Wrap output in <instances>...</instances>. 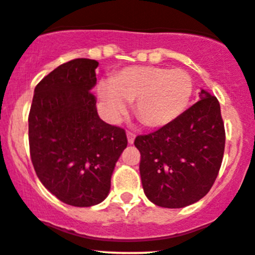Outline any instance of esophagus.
<instances>
[{
  "mask_svg": "<svg viewBox=\"0 0 255 255\" xmlns=\"http://www.w3.org/2000/svg\"><path fill=\"white\" fill-rule=\"evenodd\" d=\"M127 136H128V142L130 143V145H132L133 141H135V133L131 132V131H128Z\"/></svg>",
  "mask_w": 255,
  "mask_h": 255,
  "instance_id": "obj_1",
  "label": "esophagus"
}]
</instances>
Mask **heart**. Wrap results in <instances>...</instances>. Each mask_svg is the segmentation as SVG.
<instances>
[{"instance_id":"1","label":"heart","mask_w":255,"mask_h":255,"mask_svg":"<svg viewBox=\"0 0 255 255\" xmlns=\"http://www.w3.org/2000/svg\"><path fill=\"white\" fill-rule=\"evenodd\" d=\"M193 78L182 69L131 66L99 87V97L114 117L127 110V102H135V115L148 128H163L178 119L193 96Z\"/></svg>"}]
</instances>
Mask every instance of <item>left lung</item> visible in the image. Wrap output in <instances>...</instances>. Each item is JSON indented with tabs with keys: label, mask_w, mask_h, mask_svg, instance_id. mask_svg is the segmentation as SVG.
<instances>
[{
	"label": "left lung",
	"mask_w": 255,
	"mask_h": 255,
	"mask_svg": "<svg viewBox=\"0 0 255 255\" xmlns=\"http://www.w3.org/2000/svg\"><path fill=\"white\" fill-rule=\"evenodd\" d=\"M200 101L175 122L138 135L140 174L147 199L157 206L180 209L209 193L221 168L225 125L216 97L201 89Z\"/></svg>",
	"instance_id": "8db88e82"
}]
</instances>
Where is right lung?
Segmentation results:
<instances>
[{
	"instance_id": "add662e5",
	"label": "right lung",
	"mask_w": 255,
	"mask_h": 255,
	"mask_svg": "<svg viewBox=\"0 0 255 255\" xmlns=\"http://www.w3.org/2000/svg\"><path fill=\"white\" fill-rule=\"evenodd\" d=\"M98 61L60 65L34 89L29 118L30 158L43 185L67 205L88 207L108 196L115 163L127 148L124 128L97 113Z\"/></svg>"
}]
</instances>
